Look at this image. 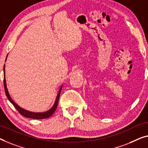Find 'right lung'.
Listing matches in <instances>:
<instances>
[{
  "label": "right lung",
  "mask_w": 148,
  "mask_h": 148,
  "mask_svg": "<svg viewBox=\"0 0 148 148\" xmlns=\"http://www.w3.org/2000/svg\"><path fill=\"white\" fill-rule=\"evenodd\" d=\"M7 57V56H6ZM6 61V60H5ZM5 64L4 65V91H5V94L6 96L7 97L8 100L10 101V102L12 103L13 106H14L15 108H16L18 112H19L21 115H23V116L26 117V118H33V119H45V118H48L49 117L51 116L54 112L56 110L57 106H58V100H59V98H60V92H61V90L62 86H61V88L59 90V92L58 93V95L56 96V101H55L54 104L53 105V106L50 108L49 110L46 111L45 112H38V113H34V112H31L29 111H27V110H25L23 108H21V107L18 106L16 103H15L14 101L12 100V98H10V96L8 94L7 88H6V79H5Z\"/></svg>",
  "instance_id": "add662e5"
}]
</instances>
